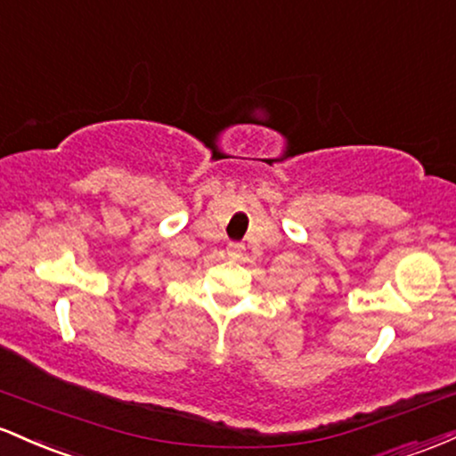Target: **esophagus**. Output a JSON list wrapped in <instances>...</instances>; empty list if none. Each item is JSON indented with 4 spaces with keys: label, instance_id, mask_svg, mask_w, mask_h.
I'll return each instance as SVG.
<instances>
[{
    "label": "esophagus",
    "instance_id": "esophagus-1",
    "mask_svg": "<svg viewBox=\"0 0 456 456\" xmlns=\"http://www.w3.org/2000/svg\"><path fill=\"white\" fill-rule=\"evenodd\" d=\"M226 252H228L230 258H239V256L243 254V245L241 243H228Z\"/></svg>",
    "mask_w": 456,
    "mask_h": 456
}]
</instances>
